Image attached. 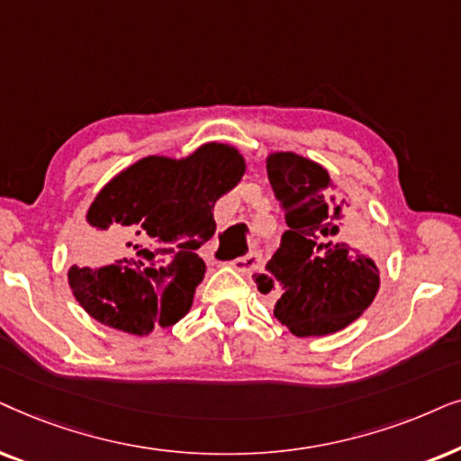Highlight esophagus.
<instances>
[{
    "label": "esophagus",
    "mask_w": 461,
    "mask_h": 461,
    "mask_svg": "<svg viewBox=\"0 0 461 461\" xmlns=\"http://www.w3.org/2000/svg\"><path fill=\"white\" fill-rule=\"evenodd\" d=\"M259 261H261L259 255H257V253H249V255L236 257L234 261H230V266L234 267L236 272H240V274H250L257 266H259Z\"/></svg>",
    "instance_id": "esophagus-1"
}]
</instances>
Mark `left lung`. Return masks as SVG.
I'll return each instance as SVG.
<instances>
[{"label": "left lung", "mask_w": 461, "mask_h": 461, "mask_svg": "<svg viewBox=\"0 0 461 461\" xmlns=\"http://www.w3.org/2000/svg\"><path fill=\"white\" fill-rule=\"evenodd\" d=\"M267 179L288 230L259 293L276 294L274 316L297 337H322L363 316L379 291V267L369 257V227L330 192L327 168L294 151L266 158Z\"/></svg>", "instance_id": "obj_1"}]
</instances>
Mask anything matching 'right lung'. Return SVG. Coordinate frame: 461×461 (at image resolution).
Listing matches in <instances>:
<instances>
[{"label":"right lung","mask_w":461,"mask_h":461,"mask_svg":"<svg viewBox=\"0 0 461 461\" xmlns=\"http://www.w3.org/2000/svg\"><path fill=\"white\" fill-rule=\"evenodd\" d=\"M244 173L242 153L212 140L185 158H140L115 175L86 211L103 240L67 272L76 302L128 335L179 322L206 274L195 250L214 234V202Z\"/></svg>","instance_id":"add662e5"}]
</instances>
